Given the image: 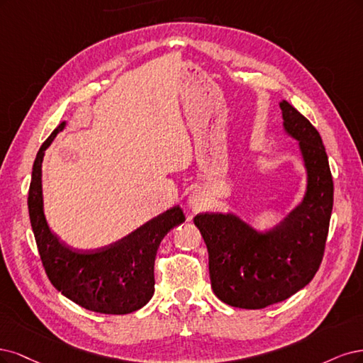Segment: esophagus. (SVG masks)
Masks as SVG:
<instances>
[{"instance_id": "34e87169", "label": "esophagus", "mask_w": 363, "mask_h": 363, "mask_svg": "<svg viewBox=\"0 0 363 363\" xmlns=\"http://www.w3.org/2000/svg\"><path fill=\"white\" fill-rule=\"evenodd\" d=\"M208 205V199L203 191L201 190H194L189 196V206L193 213H201L206 208Z\"/></svg>"}]
</instances>
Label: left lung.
Here are the masks:
<instances>
[{"mask_svg": "<svg viewBox=\"0 0 363 363\" xmlns=\"http://www.w3.org/2000/svg\"><path fill=\"white\" fill-rule=\"evenodd\" d=\"M282 126L298 142L306 189L273 228L256 229L238 214L194 217L209 256L214 294L229 306L262 309L305 288L318 272L333 208V181L323 140L289 102H279Z\"/></svg>", "mask_w": 363, "mask_h": 363, "instance_id": "obj_1", "label": "left lung"}]
</instances>
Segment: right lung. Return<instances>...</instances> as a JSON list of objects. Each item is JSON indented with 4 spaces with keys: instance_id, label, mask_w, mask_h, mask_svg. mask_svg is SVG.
<instances>
[{
    "instance_id": "obj_1",
    "label": "right lung",
    "mask_w": 363,
    "mask_h": 363,
    "mask_svg": "<svg viewBox=\"0 0 363 363\" xmlns=\"http://www.w3.org/2000/svg\"><path fill=\"white\" fill-rule=\"evenodd\" d=\"M66 125L63 121L45 140L31 172L28 214L42 264L51 284L81 308L111 315L131 313L143 308L154 296V264L160 242L169 230L184 223L185 216L179 206H173L104 247H67L46 221L42 191L45 150Z\"/></svg>"
}]
</instances>
